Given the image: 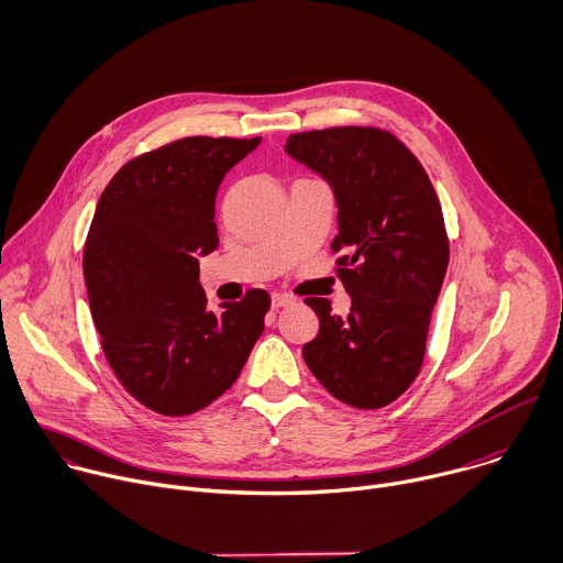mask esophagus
<instances>
[{
  "instance_id": "1",
  "label": "esophagus",
  "mask_w": 563,
  "mask_h": 563,
  "mask_svg": "<svg viewBox=\"0 0 563 563\" xmlns=\"http://www.w3.org/2000/svg\"><path fill=\"white\" fill-rule=\"evenodd\" d=\"M295 299L290 297V295H284V292H273V308L275 310H279V308H284V306H290Z\"/></svg>"
}]
</instances>
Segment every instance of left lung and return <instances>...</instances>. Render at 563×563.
<instances>
[{
    "label": "left lung",
    "instance_id": "8db88e82",
    "mask_svg": "<svg viewBox=\"0 0 563 563\" xmlns=\"http://www.w3.org/2000/svg\"><path fill=\"white\" fill-rule=\"evenodd\" d=\"M286 153L332 186L336 277L353 297L349 317L330 314L328 299H306L319 332L303 344V360L332 397L384 408L408 390L423 362L451 257L441 203L419 159L382 129L295 133Z\"/></svg>",
    "mask_w": 563,
    "mask_h": 563
}]
</instances>
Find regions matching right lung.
<instances>
[{"mask_svg": "<svg viewBox=\"0 0 563 563\" xmlns=\"http://www.w3.org/2000/svg\"><path fill=\"white\" fill-rule=\"evenodd\" d=\"M262 137H184L124 164L103 188L84 244L101 351L120 384L166 417L192 415L240 377L271 295L206 308L199 257L217 249L214 197Z\"/></svg>", "mask_w": 563, "mask_h": 563, "instance_id": "obj_1", "label": "right lung"}]
</instances>
